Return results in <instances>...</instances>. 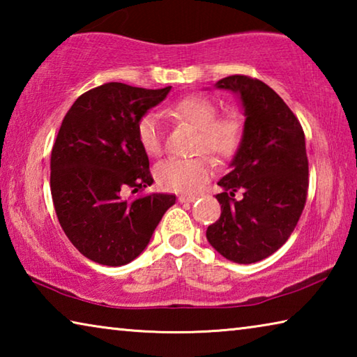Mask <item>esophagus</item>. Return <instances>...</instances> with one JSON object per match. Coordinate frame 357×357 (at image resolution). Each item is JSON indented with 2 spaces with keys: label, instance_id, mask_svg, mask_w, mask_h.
<instances>
[{
  "label": "esophagus",
  "instance_id": "1",
  "mask_svg": "<svg viewBox=\"0 0 357 357\" xmlns=\"http://www.w3.org/2000/svg\"><path fill=\"white\" fill-rule=\"evenodd\" d=\"M195 200H197L195 195H179L178 197L179 203H193Z\"/></svg>",
  "mask_w": 357,
  "mask_h": 357
}]
</instances>
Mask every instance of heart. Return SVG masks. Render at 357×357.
I'll return each instance as SVG.
<instances>
[{
    "mask_svg": "<svg viewBox=\"0 0 357 357\" xmlns=\"http://www.w3.org/2000/svg\"><path fill=\"white\" fill-rule=\"evenodd\" d=\"M172 116L185 121L198 129L197 153L211 154L215 159H227L236 151L241 142V124L236 118H215L217 108L213 102L202 96H190L174 102L168 108ZM137 138L143 151L157 155L162 149L160 118L155 112L143 114L137 124ZM213 174V164L206 157L195 159H167L154 168L157 185L164 190L179 193H195L208 183Z\"/></svg>",
    "mask_w": 357,
    "mask_h": 357,
    "instance_id": "1",
    "label": "heart"
}]
</instances>
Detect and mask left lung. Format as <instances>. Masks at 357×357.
I'll return each instance as SVG.
<instances>
[{"label": "left lung", "instance_id": "8db88e82", "mask_svg": "<svg viewBox=\"0 0 357 357\" xmlns=\"http://www.w3.org/2000/svg\"><path fill=\"white\" fill-rule=\"evenodd\" d=\"M214 86L238 96L245 121L229 172L217 183L222 214L208 227L206 238L229 261L257 263L287 243L304 209V130L280 96L257 78L231 75ZM238 190H243L241 201L234 198Z\"/></svg>", "mask_w": 357, "mask_h": 357}]
</instances>
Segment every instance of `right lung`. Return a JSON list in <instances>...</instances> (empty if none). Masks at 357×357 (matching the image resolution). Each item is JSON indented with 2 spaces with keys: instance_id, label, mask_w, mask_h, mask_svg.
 Returning a JSON list of instances; mask_svg holds the SVG:
<instances>
[{
  "instance_id": "obj_1",
  "label": "right lung",
  "mask_w": 357,
  "mask_h": 357,
  "mask_svg": "<svg viewBox=\"0 0 357 357\" xmlns=\"http://www.w3.org/2000/svg\"><path fill=\"white\" fill-rule=\"evenodd\" d=\"M170 89L105 83L82 94L66 113L52 149V198L66 236L91 261L130 263L176 202L168 193L123 198L128 189L154 183L137 124Z\"/></svg>"
}]
</instances>
